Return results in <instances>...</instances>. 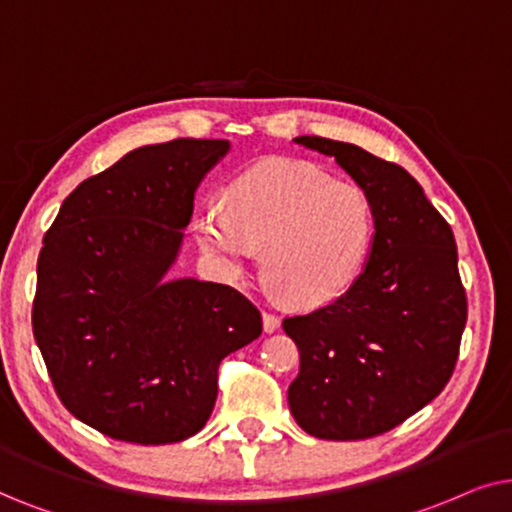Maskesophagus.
Listing matches in <instances>:
<instances>
[{
    "instance_id": "esophagus-1",
    "label": "esophagus",
    "mask_w": 512,
    "mask_h": 512,
    "mask_svg": "<svg viewBox=\"0 0 512 512\" xmlns=\"http://www.w3.org/2000/svg\"><path fill=\"white\" fill-rule=\"evenodd\" d=\"M262 318H264V332H276L278 327H281V318H278L276 313L264 311Z\"/></svg>"
}]
</instances>
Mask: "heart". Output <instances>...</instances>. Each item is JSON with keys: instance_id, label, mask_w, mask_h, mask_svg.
Returning a JSON list of instances; mask_svg holds the SVG:
<instances>
[{"instance_id": "heart-1", "label": "heart", "mask_w": 512, "mask_h": 512, "mask_svg": "<svg viewBox=\"0 0 512 512\" xmlns=\"http://www.w3.org/2000/svg\"><path fill=\"white\" fill-rule=\"evenodd\" d=\"M203 250L234 274L264 248V269L299 306L335 302L356 283L374 238V206L363 187L332 180L306 161H271L238 175L227 208L194 220Z\"/></svg>"}]
</instances>
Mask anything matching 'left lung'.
Here are the masks:
<instances>
[{"label": "left lung", "instance_id": "1", "mask_svg": "<svg viewBox=\"0 0 512 512\" xmlns=\"http://www.w3.org/2000/svg\"><path fill=\"white\" fill-rule=\"evenodd\" d=\"M335 156L374 206L363 274L335 302L283 318L299 349L290 412L313 438L365 440L400 426L452 377L468 299L452 227L398 163L302 135Z\"/></svg>", "mask_w": 512, "mask_h": 512}]
</instances>
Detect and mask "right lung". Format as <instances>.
<instances>
[{
  "instance_id": "right-lung-1",
  "label": "right lung",
  "mask_w": 512,
  "mask_h": 512,
  "mask_svg": "<svg viewBox=\"0 0 512 512\" xmlns=\"http://www.w3.org/2000/svg\"><path fill=\"white\" fill-rule=\"evenodd\" d=\"M229 140L140 147L60 206L37 260L32 332L60 403L102 435L168 445L199 433L229 353L262 335L248 297L166 281L203 175Z\"/></svg>"
}]
</instances>
